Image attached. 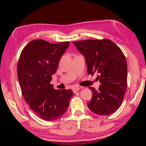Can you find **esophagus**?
I'll use <instances>...</instances> for the list:
<instances>
[{
    "label": "esophagus",
    "mask_w": 146,
    "mask_h": 146,
    "mask_svg": "<svg viewBox=\"0 0 146 146\" xmlns=\"http://www.w3.org/2000/svg\"><path fill=\"white\" fill-rule=\"evenodd\" d=\"M82 88H83V87H82V86H76V87H75L73 88V92L74 93H76L77 91H78L80 89H82Z\"/></svg>",
    "instance_id": "obj_1"
}]
</instances>
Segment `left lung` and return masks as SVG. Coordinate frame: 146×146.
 I'll return each instance as SVG.
<instances>
[{"instance_id": "8db88e82", "label": "left lung", "mask_w": 146, "mask_h": 146, "mask_svg": "<svg viewBox=\"0 0 146 146\" xmlns=\"http://www.w3.org/2000/svg\"><path fill=\"white\" fill-rule=\"evenodd\" d=\"M85 58L87 73H97L101 85L98 90L89 87L92 98L88 107L92 112L107 115L122 104L127 89V64L120 48L110 39H88L73 42Z\"/></svg>"}]
</instances>
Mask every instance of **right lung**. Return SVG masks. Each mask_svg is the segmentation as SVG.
Returning a JSON list of instances; mask_svg holds the SVG:
<instances>
[{"label": "right lung", "instance_id": "add662e5", "mask_svg": "<svg viewBox=\"0 0 146 146\" xmlns=\"http://www.w3.org/2000/svg\"><path fill=\"white\" fill-rule=\"evenodd\" d=\"M69 44L33 40L23 49L19 59L17 76L24 100L36 115L46 121L63 115L73 95L71 90H54L50 83Z\"/></svg>", "mask_w": 146, "mask_h": 146}]
</instances>
